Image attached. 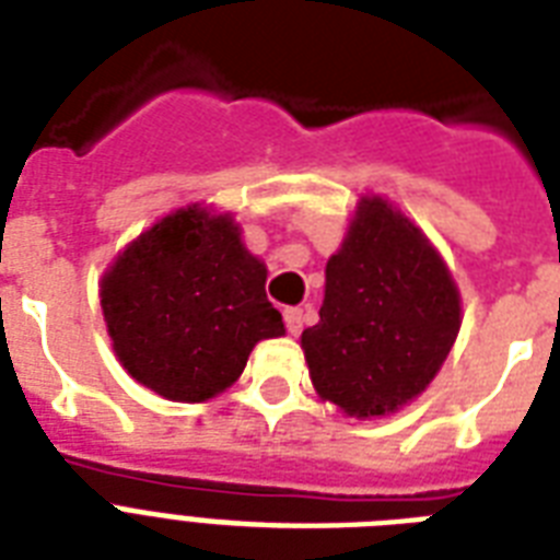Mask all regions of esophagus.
Returning a JSON list of instances; mask_svg holds the SVG:
<instances>
[{
	"label": "esophagus",
	"instance_id": "obj_1",
	"mask_svg": "<svg viewBox=\"0 0 560 560\" xmlns=\"http://www.w3.org/2000/svg\"><path fill=\"white\" fill-rule=\"evenodd\" d=\"M284 325H288V331L293 337H299L302 328H305V311L302 307H284Z\"/></svg>",
	"mask_w": 560,
	"mask_h": 560
}]
</instances>
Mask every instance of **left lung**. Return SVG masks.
Listing matches in <instances>:
<instances>
[{
    "mask_svg": "<svg viewBox=\"0 0 560 560\" xmlns=\"http://www.w3.org/2000/svg\"><path fill=\"white\" fill-rule=\"evenodd\" d=\"M459 325V288L430 237L363 194L325 264L319 323L302 331L316 395L360 421L392 416L433 383Z\"/></svg>",
    "mask_w": 560,
    "mask_h": 560,
    "instance_id": "1",
    "label": "left lung"
}]
</instances>
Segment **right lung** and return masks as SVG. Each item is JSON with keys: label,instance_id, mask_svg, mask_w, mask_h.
<instances>
[{"label": "right lung", "instance_id": "right-lung-1", "mask_svg": "<svg viewBox=\"0 0 560 560\" xmlns=\"http://www.w3.org/2000/svg\"><path fill=\"white\" fill-rule=\"evenodd\" d=\"M264 281L267 264L246 249L229 211L202 202L171 211L101 276V311L118 363L179 404L226 392L258 342L284 337Z\"/></svg>", "mask_w": 560, "mask_h": 560}]
</instances>
